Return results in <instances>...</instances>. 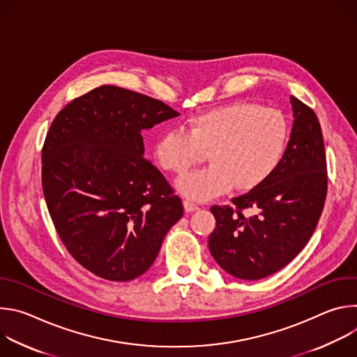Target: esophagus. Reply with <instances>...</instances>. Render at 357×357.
<instances>
[{"instance_id": "obj_1", "label": "esophagus", "mask_w": 357, "mask_h": 357, "mask_svg": "<svg viewBox=\"0 0 357 357\" xmlns=\"http://www.w3.org/2000/svg\"><path fill=\"white\" fill-rule=\"evenodd\" d=\"M183 206H185L186 212H195V211L199 209V206L196 205V203H193L192 200H188V199L183 202Z\"/></svg>"}]
</instances>
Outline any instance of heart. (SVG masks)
Instances as JSON below:
<instances>
[{"mask_svg":"<svg viewBox=\"0 0 357 357\" xmlns=\"http://www.w3.org/2000/svg\"><path fill=\"white\" fill-rule=\"evenodd\" d=\"M288 138L289 126L280 110L236 101L193 116L186 131L174 128L162 134L154 155L165 171L185 175L209 152L213 165L179 181L183 195L208 200L234 186H261L281 164Z\"/></svg>","mask_w":357,"mask_h":357,"instance_id":"b5f03b06","label":"heart"}]
</instances>
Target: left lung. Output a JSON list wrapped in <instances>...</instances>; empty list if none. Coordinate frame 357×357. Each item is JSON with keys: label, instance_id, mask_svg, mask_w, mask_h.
Returning a JSON list of instances; mask_svg holds the SVG:
<instances>
[{"label": "left lung", "instance_id": "obj_1", "mask_svg": "<svg viewBox=\"0 0 357 357\" xmlns=\"http://www.w3.org/2000/svg\"><path fill=\"white\" fill-rule=\"evenodd\" d=\"M294 123L281 164L261 186L215 205L209 250L233 277L261 280L289 261L310 241L328 192L326 154L314 110L291 96ZM251 210L252 215H244Z\"/></svg>", "mask_w": 357, "mask_h": 357}]
</instances>
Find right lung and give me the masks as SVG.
<instances>
[{"label": "right lung", "instance_id": "right-lung-1", "mask_svg": "<svg viewBox=\"0 0 357 357\" xmlns=\"http://www.w3.org/2000/svg\"><path fill=\"white\" fill-rule=\"evenodd\" d=\"M179 116L164 101L119 86L73 98L42 146V189L72 257L94 275L131 281L154 263L183 205L144 157L142 131Z\"/></svg>", "mask_w": 357, "mask_h": 357}]
</instances>
